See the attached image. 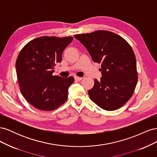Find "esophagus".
Returning a JSON list of instances; mask_svg holds the SVG:
<instances>
[{
    "mask_svg": "<svg viewBox=\"0 0 157 157\" xmlns=\"http://www.w3.org/2000/svg\"><path fill=\"white\" fill-rule=\"evenodd\" d=\"M82 79V77H75V80L76 81H80Z\"/></svg>",
    "mask_w": 157,
    "mask_h": 157,
    "instance_id": "obj_1",
    "label": "esophagus"
}]
</instances>
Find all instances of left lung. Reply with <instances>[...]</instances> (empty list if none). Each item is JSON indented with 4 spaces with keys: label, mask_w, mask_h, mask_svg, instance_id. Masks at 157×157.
<instances>
[{
    "label": "left lung",
    "mask_w": 157,
    "mask_h": 157,
    "mask_svg": "<svg viewBox=\"0 0 157 157\" xmlns=\"http://www.w3.org/2000/svg\"><path fill=\"white\" fill-rule=\"evenodd\" d=\"M94 62L101 63V77L88 90L99 107L114 111L129 100L137 82L136 59L130 45L121 36L107 31L75 35Z\"/></svg>",
    "instance_id": "obj_1"
}]
</instances>
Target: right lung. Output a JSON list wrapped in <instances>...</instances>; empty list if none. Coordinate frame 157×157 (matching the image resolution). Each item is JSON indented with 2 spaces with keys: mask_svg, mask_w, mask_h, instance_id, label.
I'll return each mask as SVG.
<instances>
[{
  "mask_svg": "<svg viewBox=\"0 0 157 157\" xmlns=\"http://www.w3.org/2000/svg\"><path fill=\"white\" fill-rule=\"evenodd\" d=\"M73 39L72 36H40L28 42L19 54L16 68L20 91L35 108L52 111L67 100L68 88L74 78L53 76L52 73Z\"/></svg>",
  "mask_w": 157,
  "mask_h": 157,
  "instance_id": "right-lung-1",
  "label": "right lung"
}]
</instances>
